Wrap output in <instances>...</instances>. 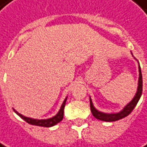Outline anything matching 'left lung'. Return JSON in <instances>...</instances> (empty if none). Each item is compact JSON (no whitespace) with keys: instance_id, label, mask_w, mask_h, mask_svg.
<instances>
[{"instance_id":"1","label":"left lung","mask_w":147,"mask_h":147,"mask_svg":"<svg viewBox=\"0 0 147 147\" xmlns=\"http://www.w3.org/2000/svg\"><path fill=\"white\" fill-rule=\"evenodd\" d=\"M139 71H140V78H139V86H138V90L137 93H136L135 97L133 98V99L119 113H114V114H108V113H104L101 111H98L97 109H95V107L93 106V104L91 102V99L90 98V111L91 113L94 117L96 119H99V120H103V121H106V122H112V121H117L123 118H125L126 116L132 111V110L134 109V107L136 106V105L138 104L141 94H142V86H143V81H142V74H141V69L140 67L139 66Z\"/></svg>"}]
</instances>
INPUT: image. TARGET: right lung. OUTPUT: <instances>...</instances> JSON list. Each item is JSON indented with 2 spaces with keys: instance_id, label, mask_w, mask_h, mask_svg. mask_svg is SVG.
<instances>
[{
  "instance_id": "add662e5",
  "label": "right lung",
  "mask_w": 147,
  "mask_h": 147,
  "mask_svg": "<svg viewBox=\"0 0 147 147\" xmlns=\"http://www.w3.org/2000/svg\"><path fill=\"white\" fill-rule=\"evenodd\" d=\"M66 100H67V98L64 99L62 106H61V109L60 111H58V113L54 116L53 118H50V119H30V118H27L25 116H22V114H20L19 112H17L16 110L15 112L19 115V116L23 119L25 120L27 123L30 124V125H38V126H42V127H51L55 125H57V123H59L60 121H62V119H63V112H64V107H65V103H66Z\"/></svg>"
}]
</instances>
